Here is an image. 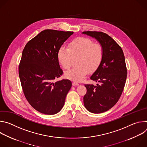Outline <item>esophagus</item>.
<instances>
[{
	"instance_id": "esophagus-1",
	"label": "esophagus",
	"mask_w": 147,
	"mask_h": 147,
	"mask_svg": "<svg viewBox=\"0 0 147 147\" xmlns=\"http://www.w3.org/2000/svg\"><path fill=\"white\" fill-rule=\"evenodd\" d=\"M72 84H73V86H77L79 85V84L77 83V82H73Z\"/></svg>"
}]
</instances>
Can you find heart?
I'll return each instance as SVG.
<instances>
[{
	"mask_svg": "<svg viewBox=\"0 0 147 147\" xmlns=\"http://www.w3.org/2000/svg\"><path fill=\"white\" fill-rule=\"evenodd\" d=\"M104 51L99 44L87 38L80 37L74 39L69 48L61 47L58 52V59L65 69H69L74 59H77L76 67L67 71L65 77L74 81H81L88 72L95 71L100 65Z\"/></svg>",
	"mask_w": 147,
	"mask_h": 147,
	"instance_id": "obj_1",
	"label": "heart"
}]
</instances>
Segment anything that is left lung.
Returning <instances> with one entry per match:
<instances>
[{"label": "left lung", "mask_w": 147, "mask_h": 147, "mask_svg": "<svg viewBox=\"0 0 147 147\" xmlns=\"http://www.w3.org/2000/svg\"><path fill=\"white\" fill-rule=\"evenodd\" d=\"M102 46L103 57L98 68L91 76L96 86L86 84L84 96L86 108L93 113H100L112 108L119 100L127 78V69L123 50L116 42L102 32L84 31Z\"/></svg>", "instance_id": "left-lung-1"}]
</instances>
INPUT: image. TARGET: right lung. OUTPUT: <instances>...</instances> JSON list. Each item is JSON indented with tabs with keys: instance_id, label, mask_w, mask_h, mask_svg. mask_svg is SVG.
<instances>
[{
	"instance_id": "right-lung-1",
	"label": "right lung",
	"mask_w": 147,
	"mask_h": 147,
	"mask_svg": "<svg viewBox=\"0 0 147 147\" xmlns=\"http://www.w3.org/2000/svg\"><path fill=\"white\" fill-rule=\"evenodd\" d=\"M73 33L45 30L30 40L23 49L18 69L21 84L29 103L42 113L51 115L60 112L71 87L69 80L53 81L63 74L59 50Z\"/></svg>"
}]
</instances>
